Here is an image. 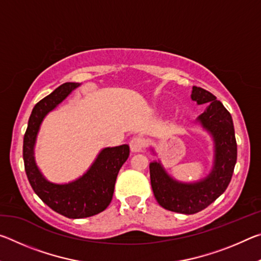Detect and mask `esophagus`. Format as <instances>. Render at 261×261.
<instances>
[{
    "mask_svg": "<svg viewBox=\"0 0 261 261\" xmlns=\"http://www.w3.org/2000/svg\"><path fill=\"white\" fill-rule=\"evenodd\" d=\"M144 146L145 140L143 138H140V137H135V138H132L130 141V148L134 153L141 152L144 149Z\"/></svg>",
    "mask_w": 261,
    "mask_h": 261,
    "instance_id": "obj_1",
    "label": "esophagus"
}]
</instances>
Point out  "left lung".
<instances>
[{"label":"left lung","instance_id":"8db88e82","mask_svg":"<svg viewBox=\"0 0 261 261\" xmlns=\"http://www.w3.org/2000/svg\"><path fill=\"white\" fill-rule=\"evenodd\" d=\"M191 99L197 105L207 103L205 112L196 121L213 139L214 160L211 173L197 182L185 183L171 177L160 160L149 163L151 185L159 205L182 214L198 213L218 199L230 183L237 160V144L230 113L216 100L215 95L201 87H192ZM151 151L155 154L153 148Z\"/></svg>","mask_w":261,"mask_h":261}]
</instances>
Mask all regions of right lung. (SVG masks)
Here are the masks:
<instances>
[{
	"instance_id": "1",
	"label": "right lung",
	"mask_w": 261,
	"mask_h": 261,
	"mask_svg": "<svg viewBox=\"0 0 261 261\" xmlns=\"http://www.w3.org/2000/svg\"><path fill=\"white\" fill-rule=\"evenodd\" d=\"M79 83H65L34 106L23 144V159L29 182L38 197L53 211L69 219H83L99 214L113 199L118 171L130 154L129 145L102 148L91 167L72 182H49L37 166L34 147L41 123L48 113L68 98Z\"/></svg>"
}]
</instances>
